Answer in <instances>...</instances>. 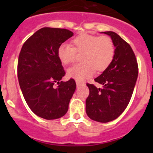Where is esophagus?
Masks as SVG:
<instances>
[{"label":"esophagus","instance_id":"obj_1","mask_svg":"<svg viewBox=\"0 0 153 153\" xmlns=\"http://www.w3.org/2000/svg\"><path fill=\"white\" fill-rule=\"evenodd\" d=\"M76 85H77V86H80L81 85H82V83H81V82H78V81H76Z\"/></svg>","mask_w":153,"mask_h":153}]
</instances>
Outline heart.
I'll return each instance as SVG.
<instances>
[{"mask_svg": "<svg viewBox=\"0 0 153 153\" xmlns=\"http://www.w3.org/2000/svg\"><path fill=\"white\" fill-rule=\"evenodd\" d=\"M74 47L67 44L58 46L57 55L63 64H72L76 57V52L83 53L81 61L68 69L67 75L78 81H83L92 76L95 69L102 72L110 65L115 56V46L108 36H97L81 34L72 41Z\"/></svg>", "mask_w": 153, "mask_h": 153, "instance_id": "1", "label": "heart"}]
</instances>
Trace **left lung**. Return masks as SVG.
<instances>
[{"mask_svg":"<svg viewBox=\"0 0 153 153\" xmlns=\"http://www.w3.org/2000/svg\"><path fill=\"white\" fill-rule=\"evenodd\" d=\"M110 36L115 46V56L110 65L95 78L102 86L87 84L89 95L86 100L88 117L98 122L116 119L125 110L132 97L138 78L136 58L129 44L114 32H101Z\"/></svg>","mask_w":153,"mask_h":153,"instance_id":"left-lung-1","label":"left lung"}]
</instances>
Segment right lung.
Listing matches in <instances>:
<instances>
[{"label":"right lung","mask_w":153,"mask_h":153,"mask_svg":"<svg viewBox=\"0 0 153 153\" xmlns=\"http://www.w3.org/2000/svg\"><path fill=\"white\" fill-rule=\"evenodd\" d=\"M73 36L66 29L44 27L33 34L21 48L18 62L19 85L26 102L36 115L47 120L64 116L76 84L65 75L57 55L58 46ZM59 84L55 88L53 84Z\"/></svg>","instance_id":"add662e5"}]
</instances>
